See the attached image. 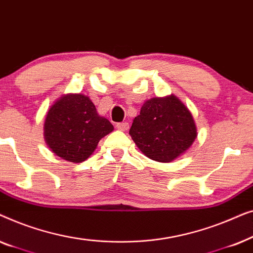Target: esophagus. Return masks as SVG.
I'll return each mask as SVG.
<instances>
[{"instance_id": "esophagus-1", "label": "esophagus", "mask_w": 253, "mask_h": 253, "mask_svg": "<svg viewBox=\"0 0 253 253\" xmlns=\"http://www.w3.org/2000/svg\"><path fill=\"white\" fill-rule=\"evenodd\" d=\"M116 127L121 131H126L127 129H129V123L126 122H122V123H117L116 124Z\"/></svg>"}]
</instances>
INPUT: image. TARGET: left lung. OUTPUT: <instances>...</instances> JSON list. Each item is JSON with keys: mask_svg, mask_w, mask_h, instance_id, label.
I'll use <instances>...</instances> for the list:
<instances>
[{"mask_svg": "<svg viewBox=\"0 0 253 253\" xmlns=\"http://www.w3.org/2000/svg\"><path fill=\"white\" fill-rule=\"evenodd\" d=\"M129 134L147 158L170 162L193 144L197 127L190 110L171 94L144 102Z\"/></svg>", "mask_w": 253, "mask_h": 253, "instance_id": "8db88e82", "label": "left lung"}]
</instances>
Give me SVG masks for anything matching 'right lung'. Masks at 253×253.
I'll use <instances>...</instances> for the list:
<instances>
[{"label":"right lung","mask_w":253,"mask_h":253,"mask_svg":"<svg viewBox=\"0 0 253 253\" xmlns=\"http://www.w3.org/2000/svg\"><path fill=\"white\" fill-rule=\"evenodd\" d=\"M113 124L99 116L95 106L84 94L61 96L48 110L43 137L57 157L79 164L85 161L102 137L112 132Z\"/></svg>","instance_id":"obj_1"}]
</instances>
